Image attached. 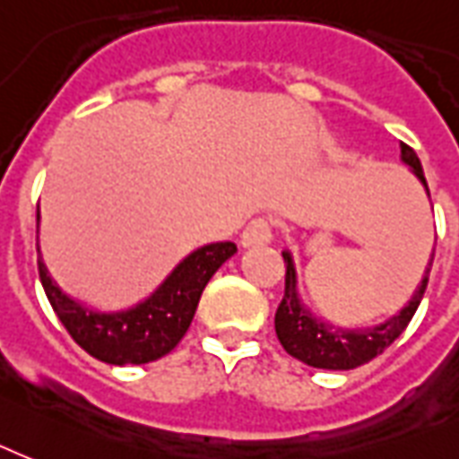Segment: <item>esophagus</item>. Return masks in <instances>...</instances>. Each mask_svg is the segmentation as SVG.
<instances>
[{"instance_id":"34e87169","label":"esophagus","mask_w":459,"mask_h":459,"mask_svg":"<svg viewBox=\"0 0 459 459\" xmlns=\"http://www.w3.org/2000/svg\"><path fill=\"white\" fill-rule=\"evenodd\" d=\"M240 240H243V246H247V247L264 246V243H270V240H273V221L264 219V216H257V219H253L246 226V230H243Z\"/></svg>"}]
</instances>
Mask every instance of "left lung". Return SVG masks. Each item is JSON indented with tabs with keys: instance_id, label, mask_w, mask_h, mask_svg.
I'll return each mask as SVG.
<instances>
[{
	"instance_id": "obj_1",
	"label": "left lung",
	"mask_w": 459,
	"mask_h": 459,
	"mask_svg": "<svg viewBox=\"0 0 459 459\" xmlns=\"http://www.w3.org/2000/svg\"><path fill=\"white\" fill-rule=\"evenodd\" d=\"M402 160L416 172V178L426 186L419 155L413 152L411 145L402 143ZM426 192H429V186H426ZM281 257L287 264V274H284V299H281L277 314H274V331H277L281 348L290 352L291 358L321 369H352L365 365L377 355H382L403 333V328L409 325V321L416 314L420 299L426 294V287H429L430 264H433V257H430L429 270L423 274L419 290L399 314L392 316L385 324L375 325V328L348 331V328H338L333 324L316 321L314 316L301 307L297 297V274H294L290 253H281Z\"/></svg>"
}]
</instances>
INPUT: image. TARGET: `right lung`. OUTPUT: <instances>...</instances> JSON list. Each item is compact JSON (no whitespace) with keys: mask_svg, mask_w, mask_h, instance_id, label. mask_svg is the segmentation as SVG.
<instances>
[{"mask_svg":"<svg viewBox=\"0 0 459 459\" xmlns=\"http://www.w3.org/2000/svg\"><path fill=\"white\" fill-rule=\"evenodd\" d=\"M236 253V243H212L195 250L175 267L151 299L121 314H97L57 290L39 260V277L50 307L91 358L108 365H143L168 355L195 318L206 281Z\"/></svg>","mask_w":459,"mask_h":459,"instance_id":"obj_1","label":"right lung"}]
</instances>
